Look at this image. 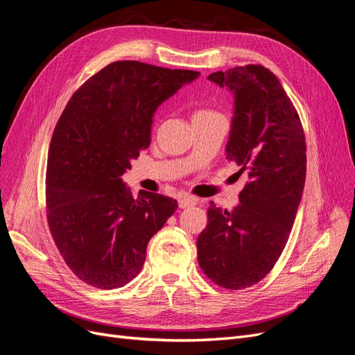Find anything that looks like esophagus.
I'll return each instance as SVG.
<instances>
[{
	"mask_svg": "<svg viewBox=\"0 0 355 355\" xmlns=\"http://www.w3.org/2000/svg\"><path fill=\"white\" fill-rule=\"evenodd\" d=\"M197 202H198V200L196 197L184 196V197L179 198V207L180 209H187V207H191V206H196Z\"/></svg>",
	"mask_w": 355,
	"mask_h": 355,
	"instance_id": "34e87169",
	"label": "esophagus"
}]
</instances>
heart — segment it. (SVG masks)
Here are the masks:
<instances>
[{"mask_svg":"<svg viewBox=\"0 0 355 355\" xmlns=\"http://www.w3.org/2000/svg\"><path fill=\"white\" fill-rule=\"evenodd\" d=\"M200 112H210V111H200Z\"/></svg>","mask_w":355,"mask_h":355,"instance_id":"1","label":"heart"}]
</instances>
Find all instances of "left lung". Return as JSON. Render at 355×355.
I'll return each mask as SVG.
<instances>
[{
    "instance_id": "8db88e82",
    "label": "left lung",
    "mask_w": 355,
    "mask_h": 355,
    "mask_svg": "<svg viewBox=\"0 0 355 355\" xmlns=\"http://www.w3.org/2000/svg\"><path fill=\"white\" fill-rule=\"evenodd\" d=\"M209 80L234 94L227 158L247 171L240 204L210 202L197 239L198 265L213 283L241 290L259 283L284 250L305 187L306 145L292 101L262 65L219 71Z\"/></svg>"
}]
</instances>
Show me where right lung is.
<instances>
[{"label":"right lung","mask_w":355,"mask_h":355,"mask_svg":"<svg viewBox=\"0 0 355 355\" xmlns=\"http://www.w3.org/2000/svg\"><path fill=\"white\" fill-rule=\"evenodd\" d=\"M200 72L137 60L110 63L73 93L51 136L47 220L63 261L81 282L123 287L141 272L146 245L178 201L123 182L151 144L158 106Z\"/></svg>","instance_id":"add662e5"}]
</instances>
